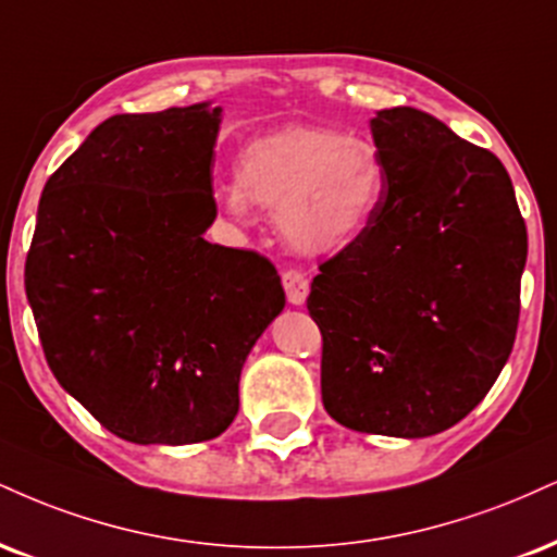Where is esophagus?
I'll use <instances>...</instances> for the list:
<instances>
[{"instance_id": "1", "label": "esophagus", "mask_w": 557, "mask_h": 557, "mask_svg": "<svg viewBox=\"0 0 557 557\" xmlns=\"http://www.w3.org/2000/svg\"><path fill=\"white\" fill-rule=\"evenodd\" d=\"M283 287H285L287 304H290V306H304L306 304V298H308V280L298 270L283 272Z\"/></svg>"}]
</instances>
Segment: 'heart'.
Wrapping results in <instances>:
<instances>
[{
    "mask_svg": "<svg viewBox=\"0 0 557 557\" xmlns=\"http://www.w3.org/2000/svg\"><path fill=\"white\" fill-rule=\"evenodd\" d=\"M388 171L381 147L330 126H283L251 139L236 158V186L218 202L236 220L249 205L277 214L280 233L300 253H337L376 220Z\"/></svg>",
    "mask_w": 557,
    "mask_h": 557,
    "instance_id": "b5f03b06",
    "label": "heart"
}]
</instances>
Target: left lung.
<instances>
[{
  "instance_id": "1",
  "label": "left lung",
  "mask_w": 557,
  "mask_h": 557,
  "mask_svg": "<svg viewBox=\"0 0 557 557\" xmlns=\"http://www.w3.org/2000/svg\"><path fill=\"white\" fill-rule=\"evenodd\" d=\"M371 134L386 199L308 296L321 401L350 431L425 438L467 418L504 371L527 225L504 163L431 113L376 111Z\"/></svg>"
}]
</instances>
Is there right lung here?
<instances>
[{
  "instance_id": "add662e5",
  "label": "right lung",
  "mask_w": 557,
  "mask_h": 557,
  "mask_svg": "<svg viewBox=\"0 0 557 557\" xmlns=\"http://www.w3.org/2000/svg\"><path fill=\"white\" fill-rule=\"evenodd\" d=\"M223 109L119 113L46 181L25 293L46 360L106 431L132 444L218 438L240 368L285 308L253 251L205 240Z\"/></svg>"
}]
</instances>
